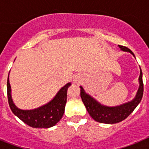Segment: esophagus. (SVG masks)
Returning a JSON list of instances; mask_svg holds the SVG:
<instances>
[{
    "label": "esophagus",
    "instance_id": "esophagus-1",
    "mask_svg": "<svg viewBox=\"0 0 149 149\" xmlns=\"http://www.w3.org/2000/svg\"><path fill=\"white\" fill-rule=\"evenodd\" d=\"M79 81H80V80H79V77H75L74 78H73V82H74V83H77V84H79Z\"/></svg>",
    "mask_w": 149,
    "mask_h": 149
}]
</instances>
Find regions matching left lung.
<instances>
[{"mask_svg":"<svg viewBox=\"0 0 149 149\" xmlns=\"http://www.w3.org/2000/svg\"><path fill=\"white\" fill-rule=\"evenodd\" d=\"M119 47L123 51L131 52L133 56H134V53L127 47L123 46V45H119ZM139 79L140 86H139V91H138L135 98L131 102L126 103L120 106L112 107L104 106L99 104L96 100L88 95L84 91L83 87L80 86V97L91 118L97 122L104 123V124H115V123L120 122L121 120L127 118L138 106V104L140 103L143 96L144 85L143 81H142L141 70Z\"/></svg>","mask_w":149,"mask_h":149,"instance_id":"8db88e82","label":"left lung"}]
</instances>
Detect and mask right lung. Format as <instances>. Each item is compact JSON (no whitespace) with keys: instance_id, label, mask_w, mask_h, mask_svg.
Instances as JSON below:
<instances>
[{"instance_id":"right-lung-1","label":"right lung","mask_w":149,"mask_h":149,"mask_svg":"<svg viewBox=\"0 0 149 149\" xmlns=\"http://www.w3.org/2000/svg\"><path fill=\"white\" fill-rule=\"evenodd\" d=\"M71 85L68 83L59 90L56 97L49 103L34 110H21L17 108L13 103L10 96V86L8 77V104L14 114L20 120L31 127L35 128H48L56 125L60 120L65 111V103L67 98V89Z\"/></svg>"}]
</instances>
